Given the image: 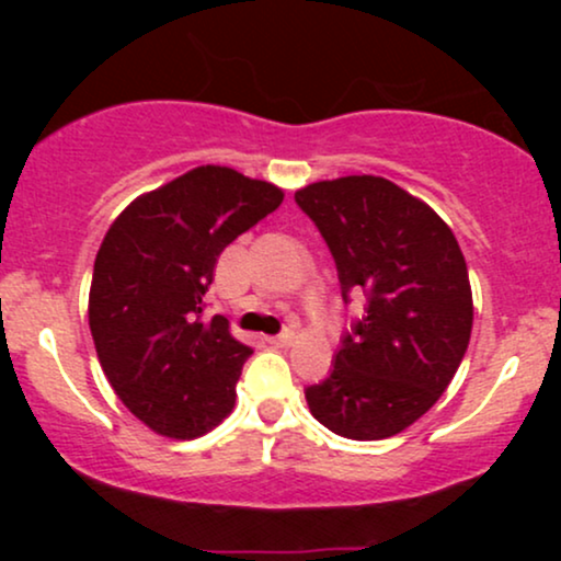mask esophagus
I'll return each instance as SVG.
<instances>
[{"label":"esophagus","instance_id":"1","mask_svg":"<svg viewBox=\"0 0 561 561\" xmlns=\"http://www.w3.org/2000/svg\"><path fill=\"white\" fill-rule=\"evenodd\" d=\"M268 343L276 345V347H289L295 343V332L293 330H285L282 334H276V337H268Z\"/></svg>","mask_w":561,"mask_h":561}]
</instances>
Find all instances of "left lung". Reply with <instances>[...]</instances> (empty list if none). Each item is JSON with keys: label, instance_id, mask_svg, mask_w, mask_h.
I'll use <instances>...</instances> for the list:
<instances>
[{"label": "left lung", "instance_id": "left-lung-1", "mask_svg": "<svg viewBox=\"0 0 561 561\" xmlns=\"http://www.w3.org/2000/svg\"><path fill=\"white\" fill-rule=\"evenodd\" d=\"M295 203L330 248L343 300L366 295L332 375L306 388L308 409L351 440L403 433L448 388L472 334L459 242L427 203L369 173L308 184Z\"/></svg>", "mask_w": 561, "mask_h": 561}]
</instances>
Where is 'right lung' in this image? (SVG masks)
I'll use <instances>...</instances> for the list:
<instances>
[{"label": "right lung", "mask_w": 561, "mask_h": 561, "mask_svg": "<svg viewBox=\"0 0 561 561\" xmlns=\"http://www.w3.org/2000/svg\"><path fill=\"white\" fill-rule=\"evenodd\" d=\"M279 186L199 165L145 192L107 229L89 289V330L107 382L152 433L192 440L234 409L250 351L205 319L218 255L274 214Z\"/></svg>", "instance_id": "1"}]
</instances>
